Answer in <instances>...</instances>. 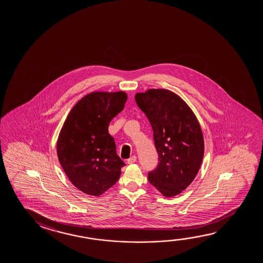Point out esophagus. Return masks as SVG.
Masks as SVG:
<instances>
[{
    "label": "esophagus",
    "mask_w": 263,
    "mask_h": 263,
    "mask_svg": "<svg viewBox=\"0 0 263 263\" xmlns=\"http://www.w3.org/2000/svg\"><path fill=\"white\" fill-rule=\"evenodd\" d=\"M137 161V157L136 156H132L130 159H127V163L133 164Z\"/></svg>",
    "instance_id": "34e87169"
}]
</instances>
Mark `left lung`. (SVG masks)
Masks as SVG:
<instances>
[{"mask_svg": "<svg viewBox=\"0 0 263 263\" xmlns=\"http://www.w3.org/2000/svg\"><path fill=\"white\" fill-rule=\"evenodd\" d=\"M151 123L159 155L148 181L165 197L181 194L193 182L202 164L204 143L193 110L166 89H148L135 96Z\"/></svg>", "mask_w": 263, "mask_h": 263, "instance_id": "8db88e82", "label": "left lung"}]
</instances>
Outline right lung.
I'll return each instance as SVG.
<instances>
[{"instance_id": "right-lung-1", "label": "right lung", "mask_w": 263, "mask_h": 263, "mask_svg": "<svg viewBox=\"0 0 263 263\" xmlns=\"http://www.w3.org/2000/svg\"><path fill=\"white\" fill-rule=\"evenodd\" d=\"M125 91H93L69 112L57 141L61 167L84 194L99 196L116 184L125 164L117 155L108 126L125 107Z\"/></svg>"}]
</instances>
